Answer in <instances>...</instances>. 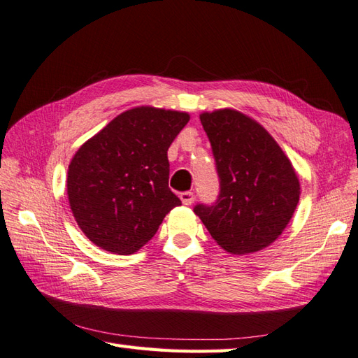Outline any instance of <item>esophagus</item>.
Returning a JSON list of instances; mask_svg holds the SVG:
<instances>
[{
	"mask_svg": "<svg viewBox=\"0 0 358 358\" xmlns=\"http://www.w3.org/2000/svg\"><path fill=\"white\" fill-rule=\"evenodd\" d=\"M180 199H181V201H183V204H186V206H189V204L194 203L195 195H194V192H191V191H186V192H181Z\"/></svg>",
	"mask_w": 358,
	"mask_h": 358,
	"instance_id": "34e87169",
	"label": "esophagus"
}]
</instances>
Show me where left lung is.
<instances>
[{
  "instance_id": "left-lung-1",
  "label": "left lung",
  "mask_w": 358,
  "mask_h": 358,
  "mask_svg": "<svg viewBox=\"0 0 358 358\" xmlns=\"http://www.w3.org/2000/svg\"><path fill=\"white\" fill-rule=\"evenodd\" d=\"M220 178L214 204H196L220 246L252 254L278 238L295 212L300 183L285 152L266 129L234 109L200 115Z\"/></svg>"
}]
</instances>
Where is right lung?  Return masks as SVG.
<instances>
[{
  "mask_svg": "<svg viewBox=\"0 0 358 358\" xmlns=\"http://www.w3.org/2000/svg\"><path fill=\"white\" fill-rule=\"evenodd\" d=\"M189 113L141 106L120 113L73 155L67 171L72 214L104 250L134 254L181 201L169 189L167 149Z\"/></svg>",
  "mask_w": 358,
  "mask_h": 358,
  "instance_id": "add662e5",
  "label": "right lung"
}]
</instances>
